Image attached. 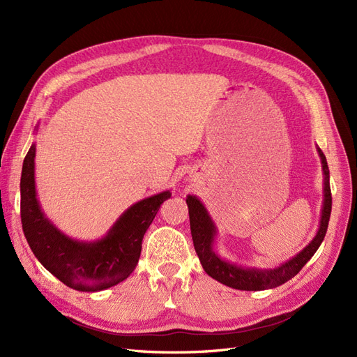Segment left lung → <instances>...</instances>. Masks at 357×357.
I'll return each instance as SVG.
<instances>
[{"instance_id":"obj_1","label":"left lung","mask_w":357,"mask_h":357,"mask_svg":"<svg viewBox=\"0 0 357 357\" xmlns=\"http://www.w3.org/2000/svg\"><path fill=\"white\" fill-rule=\"evenodd\" d=\"M319 156L321 159V168L323 176H325V183H323V193H325V199H323V208H321V218L320 226L312 241L299 252L296 256L289 259L287 262L280 265L277 268L261 269V268H243L240 265H235L231 262H226L218 256L214 252V238H215V226L211 220L208 211L205 210L202 202L193 195L186 198L188 208H189V219H190V234L193 240V247L202 264L204 271L207 273L214 280H218L222 284L229 286L232 289L238 290H265V289H274L280 284L289 282L294 278L310 259L317 252L323 238H325L331 210H332V195H331V186H329V168L325 155L317 147Z\"/></svg>"}]
</instances>
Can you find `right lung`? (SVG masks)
<instances>
[{"mask_svg":"<svg viewBox=\"0 0 357 357\" xmlns=\"http://www.w3.org/2000/svg\"><path fill=\"white\" fill-rule=\"evenodd\" d=\"M34 158L36 144H32L20 177V219L32 253L50 274L74 290L100 291L123 282L135 269L143 236L160 204L171 198V192H160L131 205L104 238L83 243L63 235L41 211Z\"/></svg>","mask_w":357,"mask_h":357,"instance_id":"obj_1","label":"right lung"}]
</instances>
